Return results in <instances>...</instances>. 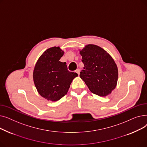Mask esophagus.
Masks as SVG:
<instances>
[{"instance_id": "1", "label": "esophagus", "mask_w": 147, "mask_h": 147, "mask_svg": "<svg viewBox=\"0 0 147 147\" xmlns=\"http://www.w3.org/2000/svg\"><path fill=\"white\" fill-rule=\"evenodd\" d=\"M80 69H79V68H78L76 70V72L78 74V75H79V74H80Z\"/></svg>"}]
</instances>
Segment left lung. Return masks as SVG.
Wrapping results in <instances>:
<instances>
[{"instance_id":"8db88e82","label":"left lung","mask_w":147,"mask_h":147,"mask_svg":"<svg viewBox=\"0 0 147 147\" xmlns=\"http://www.w3.org/2000/svg\"><path fill=\"white\" fill-rule=\"evenodd\" d=\"M80 52L84 64L80 77L90 92L100 96L111 94L118 79L117 67L112 57L94 45L86 46Z\"/></svg>"}]
</instances>
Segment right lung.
Wrapping results in <instances>:
<instances>
[{"mask_svg":"<svg viewBox=\"0 0 147 147\" xmlns=\"http://www.w3.org/2000/svg\"><path fill=\"white\" fill-rule=\"evenodd\" d=\"M63 55L59 47L49 48L38 59L34 69L33 80L38 94L52 101L65 96L72 80L78 76L68 70L66 63L59 61Z\"/></svg>","mask_w":147,"mask_h":147,"instance_id":"obj_1","label":"right lung"}]
</instances>
